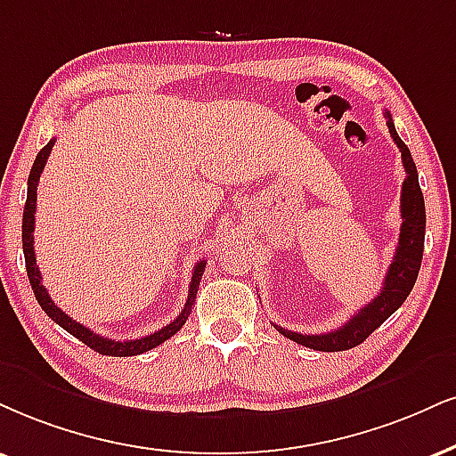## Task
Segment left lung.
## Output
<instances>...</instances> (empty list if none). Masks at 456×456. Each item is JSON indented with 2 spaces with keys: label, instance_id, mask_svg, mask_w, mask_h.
Masks as SVG:
<instances>
[{
  "label": "left lung",
  "instance_id": "8db88e82",
  "mask_svg": "<svg viewBox=\"0 0 456 456\" xmlns=\"http://www.w3.org/2000/svg\"><path fill=\"white\" fill-rule=\"evenodd\" d=\"M387 126L395 142L397 148L402 151V162L406 168V179L402 183V230H400V243H397L395 256L387 271L383 289L372 302H368L363 308L353 314L345 325L338 330L328 331V334H297V331L285 330L281 325L273 323L279 334L285 338L297 342V345L314 348V351H346L353 348L368 338L376 328H380L393 313L400 308L410 291H412L414 283H417L420 260H423V247H425V199L420 192L419 185V173L417 165H414L412 154H410L408 145L402 142L400 134L395 131L391 114L385 111Z\"/></svg>",
  "mask_w": 456,
  "mask_h": 456
}]
</instances>
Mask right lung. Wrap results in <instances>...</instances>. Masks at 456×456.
Returning <instances> with one entry per match:
<instances>
[{"label":"right lung","mask_w":456,"mask_h":456,"mask_svg":"<svg viewBox=\"0 0 456 456\" xmlns=\"http://www.w3.org/2000/svg\"><path fill=\"white\" fill-rule=\"evenodd\" d=\"M54 139L44 145L39 150V154L33 160L29 179H27V202H25V211H22V254H25V264H27V277H29L31 289L36 294V300L42 306V311L53 319L54 323H59L65 331H69L71 336H76L77 340H82L84 345L94 348V351L101 353V355H111V357H133V355H142V353L150 351V348H156L162 342L171 338L173 334H177L182 330V325L185 323V319L190 317V311H192L194 302H196V294H199V285L202 279V273H205V260L199 262L194 266L192 273V281H190L188 288V300H185L183 311L177 314V319H173L171 323L165 325V328L154 331V334L143 336L139 340H111V338H103V336L94 334L93 330H88L86 325L77 323L76 319H71L69 314H65L59 306L54 305L53 297L48 296L46 288L42 285V274H39V268L36 264V251H33V230H36V202H37V183H39V175H42L44 167H46V160L53 151Z\"/></svg>","instance_id":"obj_1"}]
</instances>
